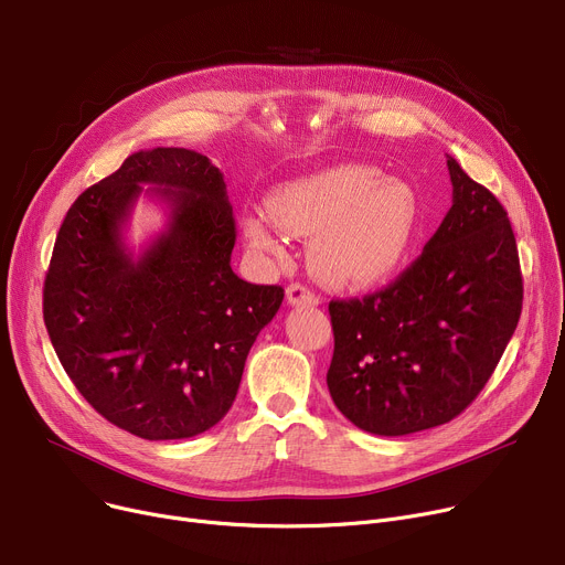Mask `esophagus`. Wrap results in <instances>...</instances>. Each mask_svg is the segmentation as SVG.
I'll return each instance as SVG.
<instances>
[{"label": "esophagus", "mask_w": 565, "mask_h": 565, "mask_svg": "<svg viewBox=\"0 0 565 565\" xmlns=\"http://www.w3.org/2000/svg\"><path fill=\"white\" fill-rule=\"evenodd\" d=\"M287 303L289 306H317L319 303V296L312 291V289H308L306 285H298V282H291L289 287H287Z\"/></svg>", "instance_id": "1"}]
</instances>
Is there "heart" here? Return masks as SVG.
Here are the masks:
<instances>
[{
	"label": "heart",
	"mask_w": 565,
	"mask_h": 565,
	"mask_svg": "<svg viewBox=\"0 0 565 565\" xmlns=\"http://www.w3.org/2000/svg\"><path fill=\"white\" fill-rule=\"evenodd\" d=\"M267 212L244 216L248 244L274 257L285 255L282 232L312 237L308 262L328 287L362 291L387 282L415 244L422 205L415 189L381 178L372 166L340 163L280 184Z\"/></svg>",
	"instance_id": "obj_1"
}]
</instances>
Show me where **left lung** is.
Wrapping results in <instances>:
<instances>
[{"label":"left lung","mask_w":565,"mask_h":565,"mask_svg":"<svg viewBox=\"0 0 565 565\" xmlns=\"http://www.w3.org/2000/svg\"><path fill=\"white\" fill-rule=\"evenodd\" d=\"M451 207L411 267L381 291L330 301L326 383L376 436L451 422L483 390L522 312L513 227L497 198L447 157Z\"/></svg>","instance_id":"left-lung-1"}]
</instances>
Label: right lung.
<instances>
[{
  "label": "right lung",
  "mask_w": 565,
  "mask_h": 565,
  "mask_svg": "<svg viewBox=\"0 0 565 565\" xmlns=\"http://www.w3.org/2000/svg\"><path fill=\"white\" fill-rule=\"evenodd\" d=\"M143 183L170 225L135 258L121 227ZM235 239L223 173L184 148L129 154L65 214L43 287L47 333L84 399L131 436L193 438L235 402L285 296L232 271Z\"/></svg>",
  "instance_id": "right-lung-1"
}]
</instances>
